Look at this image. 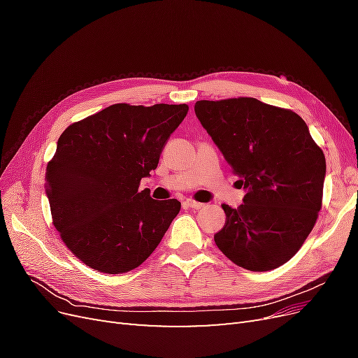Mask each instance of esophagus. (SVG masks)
Returning a JSON list of instances; mask_svg holds the SVG:
<instances>
[{"label":"esophagus","instance_id":"34e87169","mask_svg":"<svg viewBox=\"0 0 358 358\" xmlns=\"http://www.w3.org/2000/svg\"><path fill=\"white\" fill-rule=\"evenodd\" d=\"M183 204L187 206V208H191V209H201L203 208V203H199V201H196V200H191V199H188V200H185L183 201Z\"/></svg>","mask_w":358,"mask_h":358}]
</instances>
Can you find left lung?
I'll return each mask as SVG.
<instances>
[{
    "instance_id": "8db88e82",
    "label": "left lung",
    "mask_w": 358,
    "mask_h": 358,
    "mask_svg": "<svg viewBox=\"0 0 358 358\" xmlns=\"http://www.w3.org/2000/svg\"><path fill=\"white\" fill-rule=\"evenodd\" d=\"M203 128L239 176L246 194L215 243L237 266L267 272L287 263L317 222L326 158L303 119L257 99L201 100Z\"/></svg>"
}]
</instances>
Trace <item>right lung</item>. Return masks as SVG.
<instances>
[{
    "mask_svg": "<svg viewBox=\"0 0 358 358\" xmlns=\"http://www.w3.org/2000/svg\"><path fill=\"white\" fill-rule=\"evenodd\" d=\"M187 113V104H113L58 138L46 196L61 239L86 266L127 273L155 251L180 201L154 200L138 185Z\"/></svg>",
    "mask_w": 358,
    "mask_h": 358,
    "instance_id": "add662e5",
    "label": "right lung"
}]
</instances>
